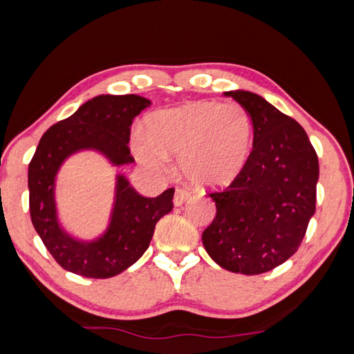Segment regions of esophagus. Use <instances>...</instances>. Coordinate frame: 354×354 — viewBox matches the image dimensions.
<instances>
[{
    "mask_svg": "<svg viewBox=\"0 0 354 354\" xmlns=\"http://www.w3.org/2000/svg\"><path fill=\"white\" fill-rule=\"evenodd\" d=\"M192 198V192L189 189H184V187H178L175 192V196H173V204L176 207L183 205L184 202H187Z\"/></svg>",
    "mask_w": 354,
    "mask_h": 354,
    "instance_id": "esophagus-1",
    "label": "esophagus"
}]
</instances>
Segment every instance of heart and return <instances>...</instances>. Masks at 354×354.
<instances>
[{"label": "heart", "instance_id": "b5f03b06", "mask_svg": "<svg viewBox=\"0 0 354 354\" xmlns=\"http://www.w3.org/2000/svg\"><path fill=\"white\" fill-rule=\"evenodd\" d=\"M132 133L137 160L155 173L178 158L183 175L201 187H225L242 173L251 153L252 118L240 103L196 100L162 109Z\"/></svg>", "mask_w": 354, "mask_h": 354}]
</instances>
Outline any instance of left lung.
Returning a JSON list of instances; mask_svg holds the SVG:
<instances>
[{"instance_id": "8db88e82", "label": "left lung", "mask_w": 354, "mask_h": 354, "mask_svg": "<svg viewBox=\"0 0 354 354\" xmlns=\"http://www.w3.org/2000/svg\"><path fill=\"white\" fill-rule=\"evenodd\" d=\"M252 118V150L227 189L209 193L216 217L202 243L217 265L257 275L280 266L301 245L317 205L318 156L298 122L250 91H230Z\"/></svg>"}]
</instances>
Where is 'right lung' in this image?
<instances>
[{
  "instance_id": "right-lung-1",
  "label": "right lung",
  "mask_w": 354,
  "mask_h": 354,
  "mask_svg": "<svg viewBox=\"0 0 354 354\" xmlns=\"http://www.w3.org/2000/svg\"><path fill=\"white\" fill-rule=\"evenodd\" d=\"M145 97L97 95L42 135L28 164L32 223L59 265L86 278H109L132 266L152 240L155 225L171 212L173 193L145 198L117 176L115 205L108 231L94 242H80L61 228L55 204V179L65 158L84 149L99 150L115 165L133 162L127 146L132 120L147 108Z\"/></svg>"
}]
</instances>
